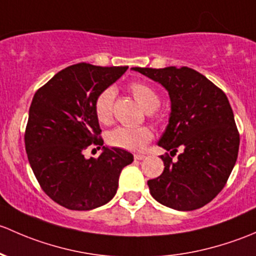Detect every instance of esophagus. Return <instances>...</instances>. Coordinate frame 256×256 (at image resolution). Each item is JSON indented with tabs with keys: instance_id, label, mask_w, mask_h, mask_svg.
<instances>
[{
	"instance_id": "esophagus-1",
	"label": "esophagus",
	"mask_w": 256,
	"mask_h": 256,
	"mask_svg": "<svg viewBox=\"0 0 256 256\" xmlns=\"http://www.w3.org/2000/svg\"><path fill=\"white\" fill-rule=\"evenodd\" d=\"M144 158H146V155L144 154H139V152L138 154H134V159L136 160H143Z\"/></svg>"
}]
</instances>
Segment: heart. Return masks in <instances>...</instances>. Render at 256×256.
<instances>
[{
	"mask_svg": "<svg viewBox=\"0 0 256 256\" xmlns=\"http://www.w3.org/2000/svg\"><path fill=\"white\" fill-rule=\"evenodd\" d=\"M129 92L133 94L136 101L143 107L152 120H158L159 116L155 113L160 104L159 94L152 86L143 82H132L129 85ZM116 91L113 88H107L97 94L94 100V110L97 120L104 126H108L113 120V104H114ZM152 129L148 127L127 128L118 127L108 132L106 140L110 146L128 152H140L152 139Z\"/></svg>",
	"mask_w": 256,
	"mask_h": 256,
	"instance_id": "1",
	"label": "heart"
}]
</instances>
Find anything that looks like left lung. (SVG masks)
I'll use <instances>...</instances> for the list:
<instances>
[{
  "label": "left lung",
  "instance_id": "left-lung-1",
  "mask_svg": "<svg viewBox=\"0 0 256 256\" xmlns=\"http://www.w3.org/2000/svg\"><path fill=\"white\" fill-rule=\"evenodd\" d=\"M168 90V124L158 146L164 171L148 181L152 196L164 206L194 210L212 201L226 186L239 152V132L226 94L187 66L133 68ZM178 147L183 152L172 160Z\"/></svg>",
  "mask_w": 256,
  "mask_h": 256
}]
</instances>
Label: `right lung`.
<instances>
[{"label":"right lung","mask_w":256,"mask_h":256,"mask_svg":"<svg viewBox=\"0 0 256 256\" xmlns=\"http://www.w3.org/2000/svg\"><path fill=\"white\" fill-rule=\"evenodd\" d=\"M127 69L80 62L59 71L34 94L26 152L42 190L68 210H88L110 202L120 171L133 162L127 150L104 146L94 110L97 94ZM88 146H102L104 152L97 160H86Z\"/></svg>","instance_id":"1"}]
</instances>
